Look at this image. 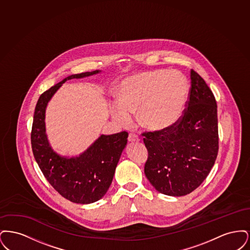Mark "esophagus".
<instances>
[{"label":"esophagus","instance_id":"esophagus-1","mask_svg":"<svg viewBox=\"0 0 250 250\" xmlns=\"http://www.w3.org/2000/svg\"><path fill=\"white\" fill-rule=\"evenodd\" d=\"M139 141H140V139H139V137H138L136 134L130 133V134L128 135V142H129V143H138Z\"/></svg>","mask_w":250,"mask_h":250}]
</instances>
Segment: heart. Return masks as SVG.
Returning <instances> with one entry per match:
<instances>
[{
	"label": "heart",
	"instance_id": "b5f03b06",
	"mask_svg": "<svg viewBox=\"0 0 250 250\" xmlns=\"http://www.w3.org/2000/svg\"><path fill=\"white\" fill-rule=\"evenodd\" d=\"M189 95L187 77L178 70L156 69L125 80L120 85L118 100L110 112L121 125L130 122V113L149 131H164L173 126L184 114Z\"/></svg>",
	"mask_w": 250,
	"mask_h": 250
}]
</instances>
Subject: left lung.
<instances>
[{
    "instance_id": "1",
    "label": "left lung",
    "mask_w": 250,
    "mask_h": 250,
    "mask_svg": "<svg viewBox=\"0 0 250 250\" xmlns=\"http://www.w3.org/2000/svg\"><path fill=\"white\" fill-rule=\"evenodd\" d=\"M189 100L184 115L170 128L145 132L148 150L144 173L162 194L185 196L201 186L218 153L217 106L202 77L191 69Z\"/></svg>"
}]
</instances>
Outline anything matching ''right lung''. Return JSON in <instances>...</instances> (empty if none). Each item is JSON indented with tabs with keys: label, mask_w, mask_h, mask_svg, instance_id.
I'll return each instance as SVG.
<instances>
[{
	"label": "right lung",
	"mask_w": 250,
	"mask_h": 250,
	"mask_svg": "<svg viewBox=\"0 0 250 250\" xmlns=\"http://www.w3.org/2000/svg\"><path fill=\"white\" fill-rule=\"evenodd\" d=\"M100 72H85L63 79L40 95L34 114L31 142L38 166L55 190L68 201L80 204L97 202L107 193L122 152L126 146L128 133L123 131L113 135H101L83 154L62 156L48 143L46 108L51 97L65 82Z\"/></svg>",
	"instance_id": "1"
}]
</instances>
